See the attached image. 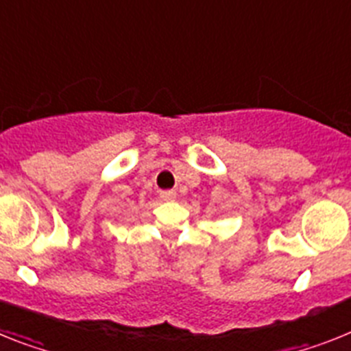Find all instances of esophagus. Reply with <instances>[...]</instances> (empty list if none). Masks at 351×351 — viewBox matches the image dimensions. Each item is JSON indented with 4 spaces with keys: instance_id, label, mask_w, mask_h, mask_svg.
Wrapping results in <instances>:
<instances>
[{
    "instance_id": "obj_1",
    "label": "esophagus",
    "mask_w": 351,
    "mask_h": 351,
    "mask_svg": "<svg viewBox=\"0 0 351 351\" xmlns=\"http://www.w3.org/2000/svg\"><path fill=\"white\" fill-rule=\"evenodd\" d=\"M160 197H161V200H173L176 197H178V193H176L173 190H165V191H161Z\"/></svg>"
}]
</instances>
